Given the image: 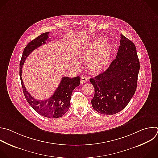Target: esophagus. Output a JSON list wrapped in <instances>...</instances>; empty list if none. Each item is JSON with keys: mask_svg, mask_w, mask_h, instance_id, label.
Wrapping results in <instances>:
<instances>
[{"mask_svg": "<svg viewBox=\"0 0 158 158\" xmlns=\"http://www.w3.org/2000/svg\"><path fill=\"white\" fill-rule=\"evenodd\" d=\"M87 77H84V76H81V82L82 84L85 83V82H87Z\"/></svg>", "mask_w": 158, "mask_h": 158, "instance_id": "esophagus-1", "label": "esophagus"}]
</instances>
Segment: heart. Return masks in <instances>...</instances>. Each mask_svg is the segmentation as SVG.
Instances as JSON below:
<instances>
[{
	"label": "heart",
	"mask_w": 158,
	"mask_h": 158,
	"mask_svg": "<svg viewBox=\"0 0 158 158\" xmlns=\"http://www.w3.org/2000/svg\"><path fill=\"white\" fill-rule=\"evenodd\" d=\"M112 52V44L99 38L82 48L79 51L78 56L81 59L87 60V66L91 73L98 74L109 67ZM74 63H77L74 61Z\"/></svg>",
	"instance_id": "b5f03b06"
}]
</instances>
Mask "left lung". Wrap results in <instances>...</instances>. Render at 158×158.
<instances>
[{
  "mask_svg": "<svg viewBox=\"0 0 158 158\" xmlns=\"http://www.w3.org/2000/svg\"><path fill=\"white\" fill-rule=\"evenodd\" d=\"M139 68L135 45L121 34L116 58L106 71L90 79L95 90L93 109L108 115L122 111L135 93Z\"/></svg>",
  "mask_w": 158,
  "mask_h": 158,
  "instance_id": "obj_1",
  "label": "left lung"
}]
</instances>
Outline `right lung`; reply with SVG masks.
Masks as SVG:
<instances>
[{
	"label": "right lung",
	"instance_id": "add662e5",
	"mask_svg": "<svg viewBox=\"0 0 158 158\" xmlns=\"http://www.w3.org/2000/svg\"><path fill=\"white\" fill-rule=\"evenodd\" d=\"M49 32L44 33L31 41L25 48L20 63V76L23 92L30 106L40 115L49 118H57L64 115L69 109L70 100L73 90L80 84L81 77H63L51 97L46 100H40L33 97L23 84L22 78V67L28 56L37 48L46 43Z\"/></svg>",
	"mask_w": 158,
	"mask_h": 158
}]
</instances>
